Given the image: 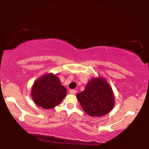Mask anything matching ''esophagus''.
<instances>
[{"label": "esophagus", "mask_w": 149, "mask_h": 149, "mask_svg": "<svg viewBox=\"0 0 149 149\" xmlns=\"http://www.w3.org/2000/svg\"><path fill=\"white\" fill-rule=\"evenodd\" d=\"M76 93H77V91L74 90V89H70V94H75Z\"/></svg>", "instance_id": "obj_1"}]
</instances>
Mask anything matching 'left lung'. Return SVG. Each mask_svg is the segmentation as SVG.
<instances>
[{
	"label": "left lung",
	"instance_id": "1",
	"mask_svg": "<svg viewBox=\"0 0 149 149\" xmlns=\"http://www.w3.org/2000/svg\"><path fill=\"white\" fill-rule=\"evenodd\" d=\"M77 97L83 111L91 117L107 115L115 104L113 89L102 77L89 81L85 90L77 93Z\"/></svg>",
	"mask_w": 149,
	"mask_h": 149
}]
</instances>
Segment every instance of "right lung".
<instances>
[{
  "label": "right lung",
  "mask_w": 149,
  "mask_h": 149,
  "mask_svg": "<svg viewBox=\"0 0 149 149\" xmlns=\"http://www.w3.org/2000/svg\"><path fill=\"white\" fill-rule=\"evenodd\" d=\"M67 94L60 79L52 73L43 75L34 83L31 96L34 103L45 109L58 106Z\"/></svg>",
  "instance_id": "right-lung-1"
}]
</instances>
